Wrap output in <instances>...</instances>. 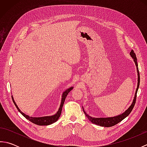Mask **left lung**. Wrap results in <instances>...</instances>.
Listing matches in <instances>:
<instances>
[{"mask_svg":"<svg viewBox=\"0 0 147 147\" xmlns=\"http://www.w3.org/2000/svg\"><path fill=\"white\" fill-rule=\"evenodd\" d=\"M130 55L131 56L132 58L134 59V62H135L136 66V69H137V73H138V85H137V88L136 90V92L135 94V97H134L133 101L132 102L131 105L129 106V107L127 109V110L123 112V114H121L120 115H118L117 116H114V117H100V118H96V117H93L90 116L88 114H86V112L84 111L83 109V112L85 113V115L87 117V118L88 119L89 121L92 122V123L96 124V125L100 126H104V127H111L113 126L115 124H117V123H120L121 121H123L124 118H126L127 115H128L132 111L134 107V106L135 105L136 103V94H137V92H138V90L139 88V85H140V73H139V70H138V63H137V59L136 57V54L134 52V51H132L130 52Z\"/></svg>","mask_w":147,"mask_h":147,"instance_id":"8db88e82","label":"left lung"}]
</instances>
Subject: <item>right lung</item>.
Instances as JSON below:
<instances>
[{"instance_id":"1","label":"right lung","mask_w":147,"mask_h":147,"mask_svg":"<svg viewBox=\"0 0 147 147\" xmlns=\"http://www.w3.org/2000/svg\"><path fill=\"white\" fill-rule=\"evenodd\" d=\"M73 87L71 86L69 88L65 90V92H63V94L62 95V99H61V105H60V107H59V109L58 111L57 112V113L53 115H51V116H44V117H30L29 115H28L25 114H24L23 112H21V110L20 109L18 108V105L16 104L15 101L14 100V98H13V96H12V101H13L14 104L15 105L16 107L18 109V111L20 112V113L23 115L24 117H26L28 120H29L30 121L32 122V123L37 124V125H39V126H47L49 125V124H51L52 123H55V122L57 121L59 117H60V115L61 114V112H62V107H63V105H64V101L65 100V98H66V96L67 95V94L69 93V92H71V90H73Z\"/></svg>"}]
</instances>
